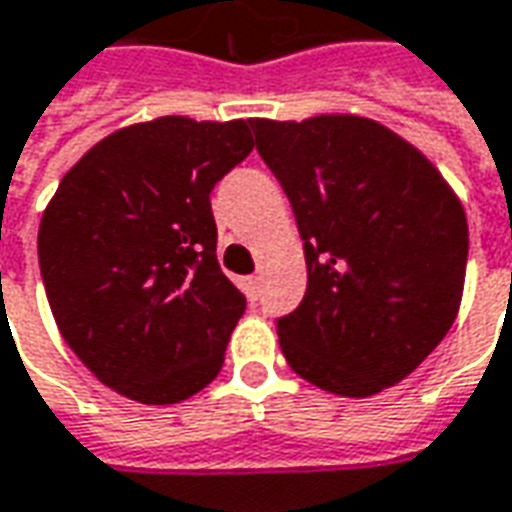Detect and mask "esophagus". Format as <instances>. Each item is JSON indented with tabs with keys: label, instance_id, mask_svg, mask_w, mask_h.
I'll return each instance as SVG.
<instances>
[{
	"label": "esophagus",
	"instance_id": "34e87169",
	"mask_svg": "<svg viewBox=\"0 0 512 512\" xmlns=\"http://www.w3.org/2000/svg\"><path fill=\"white\" fill-rule=\"evenodd\" d=\"M241 285H244L246 296H249V299L255 302L257 296H260V277H246V280L241 282Z\"/></svg>",
	"mask_w": 512,
	"mask_h": 512
}]
</instances>
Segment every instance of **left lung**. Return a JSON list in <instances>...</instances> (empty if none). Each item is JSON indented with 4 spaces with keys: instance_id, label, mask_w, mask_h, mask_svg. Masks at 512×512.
<instances>
[{
    "instance_id": "8db88e82",
    "label": "left lung",
    "mask_w": 512,
    "mask_h": 512,
    "mask_svg": "<svg viewBox=\"0 0 512 512\" xmlns=\"http://www.w3.org/2000/svg\"><path fill=\"white\" fill-rule=\"evenodd\" d=\"M252 130L305 241V299L277 321L288 366L349 399L402 382L460 310V199L416 146L366 116L252 119Z\"/></svg>"
}]
</instances>
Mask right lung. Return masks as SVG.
<instances>
[{
    "label": "right lung",
    "mask_w": 512,
    "mask_h": 512,
    "mask_svg": "<svg viewBox=\"0 0 512 512\" xmlns=\"http://www.w3.org/2000/svg\"><path fill=\"white\" fill-rule=\"evenodd\" d=\"M252 146L244 119L160 116L91 146L49 199L38 263L57 330L121 396L177 405L219 377L246 299L216 260L210 191Z\"/></svg>",
    "instance_id": "right-lung-1"
}]
</instances>
